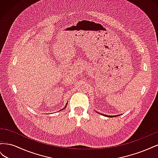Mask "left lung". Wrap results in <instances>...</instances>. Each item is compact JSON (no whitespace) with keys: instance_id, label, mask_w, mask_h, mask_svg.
Listing matches in <instances>:
<instances>
[{"instance_id":"left-lung-1","label":"left lung","mask_w":158,"mask_h":158,"mask_svg":"<svg viewBox=\"0 0 158 158\" xmlns=\"http://www.w3.org/2000/svg\"><path fill=\"white\" fill-rule=\"evenodd\" d=\"M103 114V115H105V116L108 117H117V116L119 115V114H118V115H112V116H111V115H107V114Z\"/></svg>"}]
</instances>
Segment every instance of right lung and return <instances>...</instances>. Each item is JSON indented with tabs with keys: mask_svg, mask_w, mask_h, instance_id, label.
Returning <instances> with one entry per match:
<instances>
[{
	"mask_svg": "<svg viewBox=\"0 0 158 158\" xmlns=\"http://www.w3.org/2000/svg\"><path fill=\"white\" fill-rule=\"evenodd\" d=\"M67 103H68V102H67V103H66V106H64V108H63V109H61V111H62V110H63V109H65V108H66V106H67Z\"/></svg>",
	"mask_w": 158,
	"mask_h": 158,
	"instance_id": "obj_1",
	"label": "right lung"
}]
</instances>
